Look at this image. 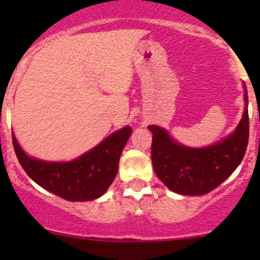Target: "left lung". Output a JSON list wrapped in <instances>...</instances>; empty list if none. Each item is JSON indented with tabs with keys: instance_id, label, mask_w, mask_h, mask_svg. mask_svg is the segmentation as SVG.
I'll use <instances>...</instances> for the list:
<instances>
[{
	"instance_id": "left-lung-1",
	"label": "left lung",
	"mask_w": 260,
	"mask_h": 260,
	"mask_svg": "<svg viewBox=\"0 0 260 260\" xmlns=\"http://www.w3.org/2000/svg\"><path fill=\"white\" fill-rule=\"evenodd\" d=\"M248 101V93H244ZM152 132V165L158 179L180 195H204L224 182L242 162L249 141L248 108L239 125L226 140L205 148H188L171 140L157 125Z\"/></svg>"
}]
</instances>
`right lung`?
Wrapping results in <instances>:
<instances>
[{"instance_id":"right-lung-1","label":"right lung","mask_w":260,"mask_h":260,"mask_svg":"<svg viewBox=\"0 0 260 260\" xmlns=\"http://www.w3.org/2000/svg\"><path fill=\"white\" fill-rule=\"evenodd\" d=\"M132 133L124 127L101 145L72 162L56 164L31 158L12 135L15 153L26 174L38 185L69 201H89L99 198L113 182L120 153Z\"/></svg>"}]
</instances>
